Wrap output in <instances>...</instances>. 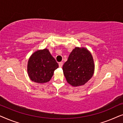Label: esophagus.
Wrapping results in <instances>:
<instances>
[{
  "mask_svg": "<svg viewBox=\"0 0 123 123\" xmlns=\"http://www.w3.org/2000/svg\"><path fill=\"white\" fill-rule=\"evenodd\" d=\"M63 62H60V63H59V67L60 68H62V67H63Z\"/></svg>",
  "mask_w": 123,
  "mask_h": 123,
  "instance_id": "1",
  "label": "esophagus"
}]
</instances>
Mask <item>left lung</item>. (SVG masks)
I'll use <instances>...</instances> for the list:
<instances>
[{"instance_id": "1", "label": "left lung", "mask_w": 123, "mask_h": 123, "mask_svg": "<svg viewBox=\"0 0 123 123\" xmlns=\"http://www.w3.org/2000/svg\"><path fill=\"white\" fill-rule=\"evenodd\" d=\"M94 69L91 54L83 48L73 49L63 66L67 81L74 87L83 85L88 82L93 74Z\"/></svg>"}]
</instances>
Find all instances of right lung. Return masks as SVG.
<instances>
[{"label":"right lung","instance_id":"1","mask_svg":"<svg viewBox=\"0 0 123 123\" xmlns=\"http://www.w3.org/2000/svg\"><path fill=\"white\" fill-rule=\"evenodd\" d=\"M58 64L47 49L35 52L28 60L27 72L32 81L46 83L53 77Z\"/></svg>","mask_w":123,"mask_h":123}]
</instances>
